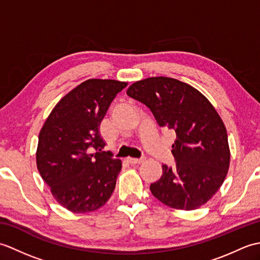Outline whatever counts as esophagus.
Instances as JSON below:
<instances>
[{"mask_svg":"<svg viewBox=\"0 0 260 260\" xmlns=\"http://www.w3.org/2000/svg\"><path fill=\"white\" fill-rule=\"evenodd\" d=\"M127 161L131 164H141L142 162H144V158H134V157H128Z\"/></svg>","mask_w":260,"mask_h":260,"instance_id":"1","label":"esophagus"}]
</instances>
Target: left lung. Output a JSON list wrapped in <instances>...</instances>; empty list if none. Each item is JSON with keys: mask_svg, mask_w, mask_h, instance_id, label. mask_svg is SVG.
<instances>
[{"mask_svg": "<svg viewBox=\"0 0 260 260\" xmlns=\"http://www.w3.org/2000/svg\"><path fill=\"white\" fill-rule=\"evenodd\" d=\"M126 93L176 135L175 167L162 165V176L150 186L152 194L180 210L208 202L222 185L230 163L227 131L211 103L196 88L168 77L136 81Z\"/></svg>", "mask_w": 260, "mask_h": 260, "instance_id": "8db88e82", "label": "left lung"}]
</instances>
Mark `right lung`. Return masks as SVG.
<instances>
[{"instance_id":"right-lung-1","label":"right lung","mask_w":260,"mask_h":260,"mask_svg":"<svg viewBox=\"0 0 260 260\" xmlns=\"http://www.w3.org/2000/svg\"><path fill=\"white\" fill-rule=\"evenodd\" d=\"M126 86L112 79L84 81L54 106L39 134L41 178L54 199L75 213L95 211L114 192L121 162L103 151L99 125Z\"/></svg>"}]
</instances>
